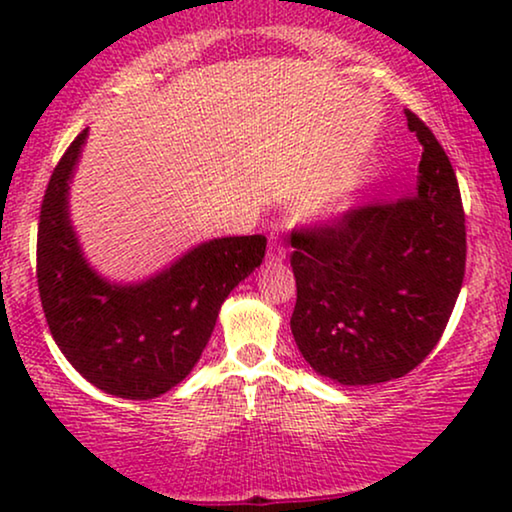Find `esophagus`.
Here are the masks:
<instances>
[{"instance_id":"34e87169","label":"esophagus","mask_w":512,"mask_h":512,"mask_svg":"<svg viewBox=\"0 0 512 512\" xmlns=\"http://www.w3.org/2000/svg\"><path fill=\"white\" fill-rule=\"evenodd\" d=\"M286 258V249L282 244V237L279 235H270L268 240V261L270 263H282Z\"/></svg>"}]
</instances>
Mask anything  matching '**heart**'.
Masks as SVG:
<instances>
[{
  "instance_id": "heart-1",
  "label": "heart",
  "mask_w": 512,
  "mask_h": 512,
  "mask_svg": "<svg viewBox=\"0 0 512 512\" xmlns=\"http://www.w3.org/2000/svg\"><path fill=\"white\" fill-rule=\"evenodd\" d=\"M354 205L352 188L347 186H333L328 188L324 195H319L310 207V219L319 223H331L338 221L340 216H345Z\"/></svg>"
}]
</instances>
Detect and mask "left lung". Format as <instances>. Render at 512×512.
<instances>
[{"label": "left lung", "instance_id": "8db88e82", "mask_svg": "<svg viewBox=\"0 0 512 512\" xmlns=\"http://www.w3.org/2000/svg\"><path fill=\"white\" fill-rule=\"evenodd\" d=\"M417 186L335 226L291 235L293 340L326 380L363 387L408 375L443 335L466 268V226L450 158L412 114Z\"/></svg>", "mask_w": 512, "mask_h": 512}]
</instances>
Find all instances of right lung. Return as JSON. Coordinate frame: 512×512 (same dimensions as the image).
I'll use <instances>...</instances> for the list:
<instances>
[{"instance_id":"1","label":"right lung","mask_w":512,"mask_h":512,"mask_svg":"<svg viewBox=\"0 0 512 512\" xmlns=\"http://www.w3.org/2000/svg\"><path fill=\"white\" fill-rule=\"evenodd\" d=\"M88 128L48 181L37 235V282L65 359L104 394L149 401L191 373L223 300L265 256L263 235L214 237L137 282H111L81 247L69 191Z\"/></svg>"}]
</instances>
